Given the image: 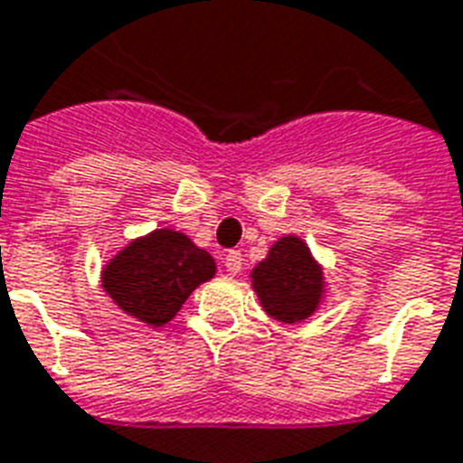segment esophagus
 <instances>
[{"mask_svg":"<svg viewBox=\"0 0 463 463\" xmlns=\"http://www.w3.org/2000/svg\"><path fill=\"white\" fill-rule=\"evenodd\" d=\"M242 264H245V260H242V252L240 250H231V252L225 254V261H223V267L225 271L231 276L240 274V269H242Z\"/></svg>","mask_w":463,"mask_h":463,"instance_id":"obj_1","label":"esophagus"}]
</instances>
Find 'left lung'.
Listing matches in <instances>:
<instances>
[{
	"label": "left lung",
	"instance_id": "8db88e82",
	"mask_svg": "<svg viewBox=\"0 0 463 463\" xmlns=\"http://www.w3.org/2000/svg\"><path fill=\"white\" fill-rule=\"evenodd\" d=\"M250 276L264 312L279 322H303L322 303V267L298 235L276 240Z\"/></svg>",
	"mask_w": 463,
	"mask_h": 463
}]
</instances>
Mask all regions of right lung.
<instances>
[{
  "label": "right lung",
  "instance_id": "1",
  "mask_svg": "<svg viewBox=\"0 0 463 463\" xmlns=\"http://www.w3.org/2000/svg\"><path fill=\"white\" fill-rule=\"evenodd\" d=\"M213 274L216 261L206 250L173 228H158L105 264L103 288L122 312L146 326H163Z\"/></svg>",
  "mask_w": 463,
  "mask_h": 463
}]
</instances>
